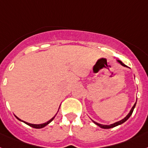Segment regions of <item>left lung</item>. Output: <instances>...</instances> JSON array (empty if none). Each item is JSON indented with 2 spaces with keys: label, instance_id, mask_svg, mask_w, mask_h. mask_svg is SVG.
<instances>
[{
  "label": "left lung",
  "instance_id": "1",
  "mask_svg": "<svg viewBox=\"0 0 148 148\" xmlns=\"http://www.w3.org/2000/svg\"><path fill=\"white\" fill-rule=\"evenodd\" d=\"M118 62H119V63H120L121 65L123 66H126L127 67V66H125V64H124V63H123V62H122V61L118 60ZM135 105H136V103H135V104H134V106H133V107H132V110H130V112H129V114H128V115H127L126 116H125V118H124V119H122V120L119 121V122H116V123H113V124H111V125H101V124H99V123H96V122H94V121H93V122L95 123V124H96V125H98V126L101 127V128H102V129H111V128H113V127L117 126V125H121V124H123V123H125V121H126L127 119H129V117L131 116V115H132V113H133V110H134V108H135Z\"/></svg>",
  "mask_w": 148,
  "mask_h": 148
}]
</instances>
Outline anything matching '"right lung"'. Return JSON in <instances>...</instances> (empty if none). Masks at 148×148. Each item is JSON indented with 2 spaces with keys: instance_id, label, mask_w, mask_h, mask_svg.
Returning <instances> with one entry per match:
<instances>
[{
  "instance_id": "add662e5",
  "label": "right lung",
  "mask_w": 148,
  "mask_h": 148,
  "mask_svg": "<svg viewBox=\"0 0 148 148\" xmlns=\"http://www.w3.org/2000/svg\"><path fill=\"white\" fill-rule=\"evenodd\" d=\"M16 117L17 119H19V120L22 121V122H23V123H25V124H27L28 125H29V126L32 127V128H35V129H41V128H44V127H45V126H46V125H47V124H49V123H51V121H52V120H53V119H54L55 116H54L53 117V118H52V119H50L49 121H47V123H43V124H39V125H36V124H31V123H26V122H24V121L21 120V119H19V118H18V117H17V116H16Z\"/></svg>"
}]
</instances>
